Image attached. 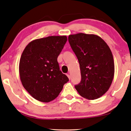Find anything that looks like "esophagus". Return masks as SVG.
Wrapping results in <instances>:
<instances>
[{
  "label": "esophagus",
  "mask_w": 131,
  "mask_h": 131,
  "mask_svg": "<svg viewBox=\"0 0 131 131\" xmlns=\"http://www.w3.org/2000/svg\"><path fill=\"white\" fill-rule=\"evenodd\" d=\"M66 75H67V77H68V78H69V80H70V79H71V77H70V75L69 74H67Z\"/></svg>",
  "instance_id": "1"
}]
</instances>
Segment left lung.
I'll list each match as a JSON object with an SVG mask.
<instances>
[{
	"label": "left lung",
	"mask_w": 131,
	"mask_h": 131,
	"mask_svg": "<svg viewBox=\"0 0 131 131\" xmlns=\"http://www.w3.org/2000/svg\"><path fill=\"white\" fill-rule=\"evenodd\" d=\"M70 46L78 58L81 81L75 85L81 96L95 100L104 94L113 80L115 64L109 47L100 37L78 33L69 35Z\"/></svg>",
	"instance_id": "1"
}]
</instances>
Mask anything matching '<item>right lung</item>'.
<instances>
[{
	"mask_svg": "<svg viewBox=\"0 0 131 131\" xmlns=\"http://www.w3.org/2000/svg\"><path fill=\"white\" fill-rule=\"evenodd\" d=\"M66 41V36L36 39L31 41L22 53L20 80L29 94L40 102L54 100L69 81L67 76L60 71L57 60Z\"/></svg>",
	"mask_w": 131,
	"mask_h": 131,
	"instance_id": "right-lung-1",
	"label": "right lung"
}]
</instances>
